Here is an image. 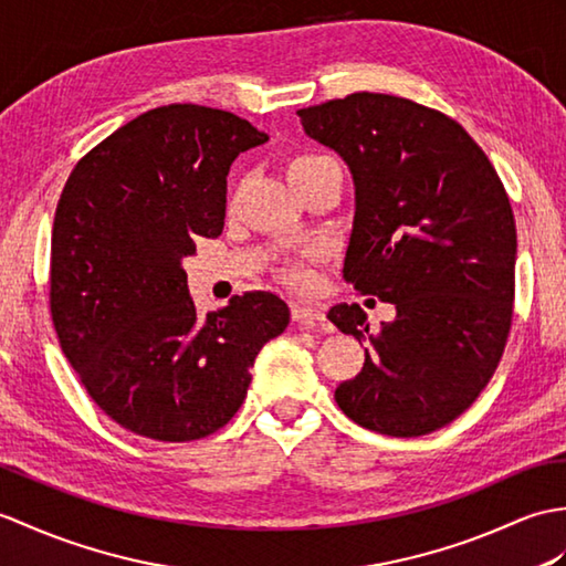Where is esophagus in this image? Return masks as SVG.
Masks as SVG:
<instances>
[{"instance_id":"esophagus-1","label":"esophagus","mask_w":566,"mask_h":566,"mask_svg":"<svg viewBox=\"0 0 566 566\" xmlns=\"http://www.w3.org/2000/svg\"><path fill=\"white\" fill-rule=\"evenodd\" d=\"M292 318L298 323V325H304V327H313V325H318L325 315H323V311L318 308V306H301V304H294L292 306Z\"/></svg>"}]
</instances>
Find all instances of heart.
I'll return each mask as SVG.
<instances>
[{
    "label": "heart",
    "instance_id": "heart-1",
    "mask_svg": "<svg viewBox=\"0 0 566 566\" xmlns=\"http://www.w3.org/2000/svg\"><path fill=\"white\" fill-rule=\"evenodd\" d=\"M333 159H327V156L323 154H296L294 159H289L286 164V176L289 180H292V186H298L301 180H304L306 176H311L313 170H318L321 166L331 164ZM282 277L284 282H289L296 289H308L313 284V272L308 270V255L304 258H296V260H284L282 262Z\"/></svg>",
    "mask_w": 566,
    "mask_h": 566
}]
</instances>
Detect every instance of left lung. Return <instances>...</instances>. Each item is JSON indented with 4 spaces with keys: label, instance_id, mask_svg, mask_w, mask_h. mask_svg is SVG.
<instances>
[{
    "label": "left lung",
    "instance_id": "obj_1",
    "mask_svg": "<svg viewBox=\"0 0 566 566\" xmlns=\"http://www.w3.org/2000/svg\"><path fill=\"white\" fill-rule=\"evenodd\" d=\"M296 115L357 188L345 280L398 311L378 331L359 304L327 311L369 343L335 400L359 427L424 437L478 400L506 347L516 221L504 182L453 117L410 98L359 91Z\"/></svg>",
    "mask_w": 566,
    "mask_h": 566
}]
</instances>
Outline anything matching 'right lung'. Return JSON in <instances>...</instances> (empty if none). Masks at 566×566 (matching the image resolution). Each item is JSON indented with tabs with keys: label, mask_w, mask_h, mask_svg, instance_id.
<instances>
[{
	"label": "right lung",
	"mask_w": 566,
	"mask_h": 566,
	"mask_svg": "<svg viewBox=\"0 0 566 566\" xmlns=\"http://www.w3.org/2000/svg\"><path fill=\"white\" fill-rule=\"evenodd\" d=\"M268 135L192 103L142 113L78 159L52 223L50 315L101 410L154 441H195L239 412L289 306L245 292L200 318L182 258L217 239L235 156Z\"/></svg>",
	"instance_id": "right-lung-1"
}]
</instances>
